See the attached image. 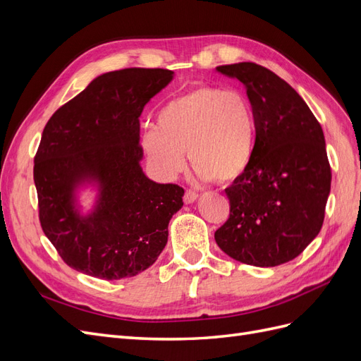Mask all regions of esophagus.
I'll use <instances>...</instances> for the list:
<instances>
[{
  "mask_svg": "<svg viewBox=\"0 0 361 361\" xmlns=\"http://www.w3.org/2000/svg\"><path fill=\"white\" fill-rule=\"evenodd\" d=\"M197 199H199V194L195 192V191H192V190H187V191H185V194H183V202L187 203V204L194 203Z\"/></svg>",
  "mask_w": 361,
  "mask_h": 361,
  "instance_id": "34e87169",
  "label": "esophagus"
}]
</instances>
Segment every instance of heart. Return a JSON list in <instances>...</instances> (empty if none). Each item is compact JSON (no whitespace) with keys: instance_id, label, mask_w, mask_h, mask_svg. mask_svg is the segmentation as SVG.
Instances as JSON below:
<instances>
[{"instance_id":"obj_1","label":"heart","mask_w":361,"mask_h":361,"mask_svg":"<svg viewBox=\"0 0 361 361\" xmlns=\"http://www.w3.org/2000/svg\"><path fill=\"white\" fill-rule=\"evenodd\" d=\"M141 147L164 179L179 176L188 152L202 180L232 183L253 164L256 117L239 90L197 85L161 108L157 128L141 135Z\"/></svg>"}]
</instances>
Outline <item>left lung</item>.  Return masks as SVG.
I'll return each instance as SVG.
<instances>
[{
    "instance_id": "left-lung-1",
    "label": "left lung",
    "mask_w": 361,
    "mask_h": 361,
    "mask_svg": "<svg viewBox=\"0 0 361 361\" xmlns=\"http://www.w3.org/2000/svg\"><path fill=\"white\" fill-rule=\"evenodd\" d=\"M216 72L245 87L256 117V152L248 171L226 188L231 216L215 241L247 265L286 264L324 223L331 169L322 128L302 97L269 69L244 61Z\"/></svg>"
}]
</instances>
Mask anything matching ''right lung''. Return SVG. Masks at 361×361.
<instances>
[{
  "label": "right lung",
  "instance_id": "add662e5",
  "mask_svg": "<svg viewBox=\"0 0 361 361\" xmlns=\"http://www.w3.org/2000/svg\"><path fill=\"white\" fill-rule=\"evenodd\" d=\"M174 72L130 68L102 73L52 114L35 158L43 232L66 264L102 280L134 277L155 264L183 188L150 180L140 116ZM97 194L84 213L79 194Z\"/></svg>",
  "mask_w": 361,
  "mask_h": 361
}]
</instances>
